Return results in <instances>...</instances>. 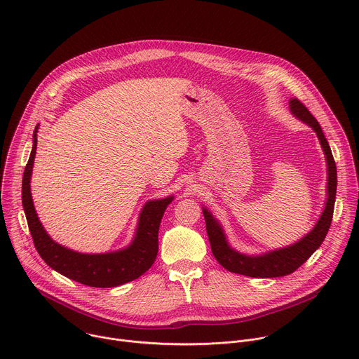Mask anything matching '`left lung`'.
Returning <instances> with one entry per match:
<instances>
[{
    "mask_svg": "<svg viewBox=\"0 0 359 359\" xmlns=\"http://www.w3.org/2000/svg\"><path fill=\"white\" fill-rule=\"evenodd\" d=\"M290 109L295 118H298L299 121H302L304 123H306L314 129L324 149L325 158H327V166H328V186H327L328 197L325 203V209L320 220L317 222L316 227L309 234L304 236L299 241L288 247L278 248L262 255H245L229 245L224 231L219 224V222L210 215L208 209L203 208V215H204V220H206V230H208L213 255L226 270L231 273H237V274L254 277V278H273V277L288 276L311 257L313 252L323 244L330 230V226L332 222V213H334L335 193H337V166H335L332 151L330 149V144L323 133V129L318 121L310 114V111L306 109L297 97H291Z\"/></svg>",
    "mask_w": 359,
    "mask_h": 359,
    "instance_id": "left-lung-1",
    "label": "left lung"
}]
</instances>
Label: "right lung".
Segmentation results:
<instances>
[{
    "label": "right lung",
    "mask_w": 359,
    "mask_h": 359,
    "mask_svg": "<svg viewBox=\"0 0 359 359\" xmlns=\"http://www.w3.org/2000/svg\"><path fill=\"white\" fill-rule=\"evenodd\" d=\"M36 132L38 126L34 130V144L22 176V208L34 245L42 260L60 274L89 287H118L139 278L156 260L159 226L173 196L150 200L144 204L139 216L136 236L129 247L105 254H83L69 250L48 236L32 203L29 182L36 151Z\"/></svg>",
    "instance_id": "add662e5"
}]
</instances>
